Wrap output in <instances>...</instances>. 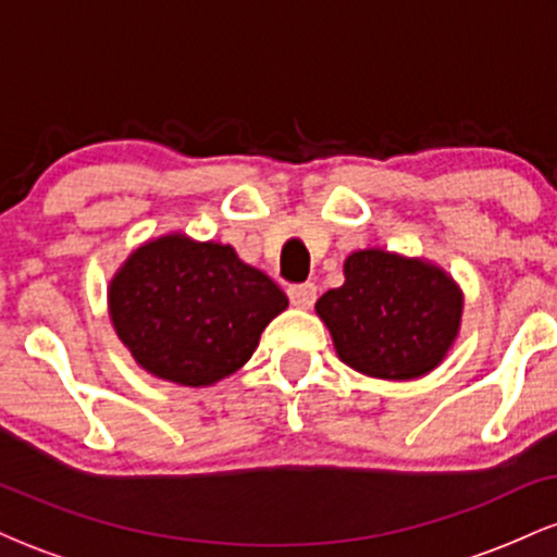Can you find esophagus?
I'll use <instances>...</instances> for the list:
<instances>
[{"label": "esophagus", "instance_id": "obj_1", "mask_svg": "<svg viewBox=\"0 0 557 557\" xmlns=\"http://www.w3.org/2000/svg\"><path fill=\"white\" fill-rule=\"evenodd\" d=\"M287 296H290V304L296 309H311L317 300V285L304 283V285H290L287 287Z\"/></svg>", "mask_w": 557, "mask_h": 557}]
</instances>
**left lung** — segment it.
Wrapping results in <instances>:
<instances>
[{"label":"left lung","mask_w":557,"mask_h":557,"mask_svg":"<svg viewBox=\"0 0 557 557\" xmlns=\"http://www.w3.org/2000/svg\"><path fill=\"white\" fill-rule=\"evenodd\" d=\"M345 283L317 300L337 359L374 380L408 382L434 372L461 332L463 290L424 257L361 248Z\"/></svg>","instance_id":"left-lung-1"}]
</instances>
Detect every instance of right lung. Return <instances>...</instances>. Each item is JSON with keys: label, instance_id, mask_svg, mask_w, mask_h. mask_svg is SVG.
Instances as JSON below:
<instances>
[{"label": "right lung", "instance_id": "add662e5", "mask_svg": "<svg viewBox=\"0 0 557 557\" xmlns=\"http://www.w3.org/2000/svg\"><path fill=\"white\" fill-rule=\"evenodd\" d=\"M107 306L144 372L209 387L251 359L287 296L227 243L168 233L127 253L107 287Z\"/></svg>", "mask_w": 557, "mask_h": 557}]
</instances>
